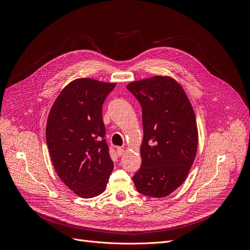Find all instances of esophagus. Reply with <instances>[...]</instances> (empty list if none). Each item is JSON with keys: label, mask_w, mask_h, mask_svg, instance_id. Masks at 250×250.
<instances>
[{"label": "esophagus", "mask_w": 250, "mask_h": 250, "mask_svg": "<svg viewBox=\"0 0 250 250\" xmlns=\"http://www.w3.org/2000/svg\"><path fill=\"white\" fill-rule=\"evenodd\" d=\"M124 153H125V148L124 147H118L117 148V154L119 156H122Z\"/></svg>", "instance_id": "obj_1"}]
</instances>
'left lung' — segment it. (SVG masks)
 Listing matches in <instances>:
<instances>
[{
  "instance_id": "obj_1",
  "label": "left lung",
  "mask_w": 250,
  "mask_h": 250,
  "mask_svg": "<svg viewBox=\"0 0 250 250\" xmlns=\"http://www.w3.org/2000/svg\"><path fill=\"white\" fill-rule=\"evenodd\" d=\"M142 108L141 167L132 177L136 190L152 198L170 195L185 181L195 160L198 128L181 85L153 76L126 86Z\"/></svg>"
}]
</instances>
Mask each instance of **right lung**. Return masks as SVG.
Instances as JSON below:
<instances>
[{
	"mask_svg": "<svg viewBox=\"0 0 250 250\" xmlns=\"http://www.w3.org/2000/svg\"><path fill=\"white\" fill-rule=\"evenodd\" d=\"M115 86L76 79L61 91L48 115L46 144L52 164L63 183L81 198L102 194L114 169L102 108Z\"/></svg>",
	"mask_w": 250,
	"mask_h": 250,
	"instance_id": "1",
	"label": "right lung"
}]
</instances>
